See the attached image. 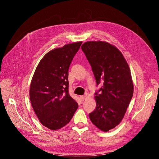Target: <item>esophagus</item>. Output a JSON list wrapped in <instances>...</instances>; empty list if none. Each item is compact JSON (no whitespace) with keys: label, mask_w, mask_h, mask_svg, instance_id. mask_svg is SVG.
Here are the masks:
<instances>
[{"label":"esophagus","mask_w":159,"mask_h":159,"mask_svg":"<svg viewBox=\"0 0 159 159\" xmlns=\"http://www.w3.org/2000/svg\"><path fill=\"white\" fill-rule=\"evenodd\" d=\"M80 99L81 102H83V101H84V99L86 98V96L85 95H82V96H80Z\"/></svg>","instance_id":"esophagus-1"}]
</instances>
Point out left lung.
Masks as SVG:
<instances>
[{
    "label": "left lung",
    "mask_w": 159,
    "mask_h": 159,
    "mask_svg": "<svg viewBox=\"0 0 159 159\" xmlns=\"http://www.w3.org/2000/svg\"><path fill=\"white\" fill-rule=\"evenodd\" d=\"M81 50L91 66L97 85L103 83L95 93L96 107L89 113V119L98 129L107 132L122 121L132 99L131 71L122 53L108 42H86Z\"/></svg>",
    "instance_id": "8db88e82"
}]
</instances>
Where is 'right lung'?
<instances>
[{
    "label": "right lung",
    "mask_w": 159,
    "mask_h": 159,
    "mask_svg": "<svg viewBox=\"0 0 159 159\" xmlns=\"http://www.w3.org/2000/svg\"><path fill=\"white\" fill-rule=\"evenodd\" d=\"M82 42L53 49L42 57L30 88L32 106L40 122L51 130L68 124L78 107L69 94L68 70Z\"/></svg>",
    "instance_id": "right-lung-1"
}]
</instances>
